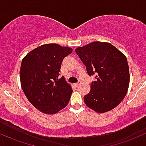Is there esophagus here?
I'll return each mask as SVG.
<instances>
[{"mask_svg": "<svg viewBox=\"0 0 146 146\" xmlns=\"http://www.w3.org/2000/svg\"><path fill=\"white\" fill-rule=\"evenodd\" d=\"M81 84V82H78V83H76V84H74V85L76 86H80Z\"/></svg>", "mask_w": 146, "mask_h": 146, "instance_id": "1", "label": "esophagus"}]
</instances>
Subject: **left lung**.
<instances>
[{
  "instance_id": "1",
  "label": "left lung",
  "mask_w": 146,
  "mask_h": 146,
  "mask_svg": "<svg viewBox=\"0 0 146 146\" xmlns=\"http://www.w3.org/2000/svg\"><path fill=\"white\" fill-rule=\"evenodd\" d=\"M89 76L96 75L84 96L88 107L102 113L117 107L127 94L129 66L125 55L108 42L94 41L75 50Z\"/></svg>"
}]
</instances>
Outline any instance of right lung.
<instances>
[{
	"instance_id": "right-lung-1",
	"label": "right lung",
	"mask_w": 146,
	"mask_h": 146,
	"mask_svg": "<svg viewBox=\"0 0 146 146\" xmlns=\"http://www.w3.org/2000/svg\"><path fill=\"white\" fill-rule=\"evenodd\" d=\"M73 49L57 44L41 45L22 60L21 85L29 102L42 113L55 114L66 107L73 91L62 76V60Z\"/></svg>"
}]
</instances>
